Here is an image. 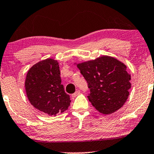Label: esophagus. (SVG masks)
<instances>
[{
	"label": "esophagus",
	"instance_id": "1",
	"mask_svg": "<svg viewBox=\"0 0 154 154\" xmlns=\"http://www.w3.org/2000/svg\"><path fill=\"white\" fill-rule=\"evenodd\" d=\"M80 92H81V91H80V90H77V91H75V93L72 94V95H71V97H72L73 98L76 97H77L78 95H79Z\"/></svg>",
	"mask_w": 154,
	"mask_h": 154
}]
</instances>
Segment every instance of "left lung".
I'll return each instance as SVG.
<instances>
[{"label":"left lung","mask_w":154,"mask_h":154,"mask_svg":"<svg viewBox=\"0 0 154 154\" xmlns=\"http://www.w3.org/2000/svg\"><path fill=\"white\" fill-rule=\"evenodd\" d=\"M75 64L88 82V100L99 112L111 114L123 106L131 88V75L124 63L104 55Z\"/></svg>","instance_id":"1"}]
</instances>
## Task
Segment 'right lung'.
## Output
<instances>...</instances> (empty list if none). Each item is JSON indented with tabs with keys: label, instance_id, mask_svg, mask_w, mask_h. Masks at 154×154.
<instances>
[{
	"label": "right lung",
	"instance_id": "1",
	"mask_svg": "<svg viewBox=\"0 0 154 154\" xmlns=\"http://www.w3.org/2000/svg\"><path fill=\"white\" fill-rule=\"evenodd\" d=\"M61 82L57 60L48 58L33 65L27 72L24 83L31 104L50 116L64 112L71 100Z\"/></svg>",
	"mask_w": 154,
	"mask_h": 154
}]
</instances>
